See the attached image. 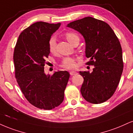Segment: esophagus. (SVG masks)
Returning a JSON list of instances; mask_svg holds the SVG:
<instances>
[{
  "label": "esophagus",
  "instance_id": "34e87169",
  "mask_svg": "<svg viewBox=\"0 0 133 133\" xmlns=\"http://www.w3.org/2000/svg\"><path fill=\"white\" fill-rule=\"evenodd\" d=\"M76 74H77V72L76 71H71V72H70V75H71V76H74V75Z\"/></svg>",
  "mask_w": 133,
  "mask_h": 133
}]
</instances>
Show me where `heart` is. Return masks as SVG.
I'll return each mask as SVG.
<instances>
[{
  "label": "heart",
  "instance_id": "heart-1",
  "mask_svg": "<svg viewBox=\"0 0 133 133\" xmlns=\"http://www.w3.org/2000/svg\"><path fill=\"white\" fill-rule=\"evenodd\" d=\"M65 37L69 42L74 44L79 43L80 41L79 35L76 32L68 31L65 33ZM56 48V40L54 36H51L48 41V49L51 52H54ZM76 59L75 57L67 56L62 59L60 63V66L66 69H72L76 67Z\"/></svg>",
  "mask_w": 133,
  "mask_h": 133
}]
</instances>
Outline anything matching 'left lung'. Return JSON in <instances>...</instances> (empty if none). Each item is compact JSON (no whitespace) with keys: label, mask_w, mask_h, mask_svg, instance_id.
<instances>
[{"label":"left lung","mask_w":133,"mask_h":133,"mask_svg":"<svg viewBox=\"0 0 133 133\" xmlns=\"http://www.w3.org/2000/svg\"><path fill=\"white\" fill-rule=\"evenodd\" d=\"M68 27L83 35L86 43L85 56L94 65L92 72L80 71L84 77L81 89L82 97L91 103L99 104L112 97L123 70L122 49L119 39L106 22L91 17L74 21Z\"/></svg>","instance_id":"1"}]
</instances>
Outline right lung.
Segmentation results:
<instances>
[{"label": "right lung", "mask_w": 133, "mask_h": 133, "mask_svg": "<svg viewBox=\"0 0 133 133\" xmlns=\"http://www.w3.org/2000/svg\"><path fill=\"white\" fill-rule=\"evenodd\" d=\"M56 24L38 22L19 35L14 52L15 76L26 99L33 106L49 110L63 102L70 74L56 72L46 76L44 66L50 53L48 41L59 28Z\"/></svg>", "instance_id": "right-lung-1"}]
</instances>
